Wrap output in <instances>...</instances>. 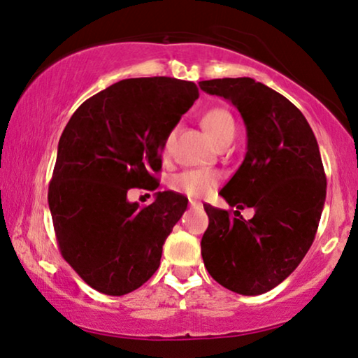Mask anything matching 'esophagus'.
I'll list each match as a JSON object with an SVG mask.
<instances>
[{
    "label": "esophagus",
    "instance_id": "esophagus-1",
    "mask_svg": "<svg viewBox=\"0 0 358 358\" xmlns=\"http://www.w3.org/2000/svg\"><path fill=\"white\" fill-rule=\"evenodd\" d=\"M189 205H190V207H192V208H202V207H203V205L200 203V202H197V200H189Z\"/></svg>",
    "mask_w": 358,
    "mask_h": 358
}]
</instances>
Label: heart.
<instances>
[{
	"instance_id": "obj_1",
	"label": "heart",
	"mask_w": 358,
	"mask_h": 358,
	"mask_svg": "<svg viewBox=\"0 0 358 358\" xmlns=\"http://www.w3.org/2000/svg\"><path fill=\"white\" fill-rule=\"evenodd\" d=\"M202 125L205 130L208 131L210 136L215 140V143L220 145L229 136H234V120L231 114L224 109H212L203 115ZM173 140H174V131H169L166 135L161 146V153L164 158H168L173 150ZM220 174L210 169H189L184 171L178 176H174L171 179V187L178 192L187 195L192 199H203L213 192V189L218 185Z\"/></svg>"
}]
</instances>
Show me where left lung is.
<instances>
[{"label":"left lung","mask_w":358,"mask_h":358,"mask_svg":"<svg viewBox=\"0 0 358 358\" xmlns=\"http://www.w3.org/2000/svg\"><path fill=\"white\" fill-rule=\"evenodd\" d=\"M199 86L224 97L243 117L246 156L220 195L229 207L257 212L244 220L238 213L231 217L203 205L208 215L200 243L203 264L228 290L261 295L285 280L315 241L326 200L320 146L300 109L252 78L200 81Z\"/></svg>","instance_id":"obj_1"}]
</instances>
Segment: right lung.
<instances>
[{
    "instance_id": "obj_1",
    "label": "right lung",
    "mask_w": 358,
    "mask_h": 358,
    "mask_svg": "<svg viewBox=\"0 0 358 358\" xmlns=\"http://www.w3.org/2000/svg\"><path fill=\"white\" fill-rule=\"evenodd\" d=\"M197 97L192 81L130 78L83 102L63 130L48 207L63 259L94 290L125 295L158 271L189 200L164 190L140 208L127 192L158 187L163 141Z\"/></svg>"
}]
</instances>
